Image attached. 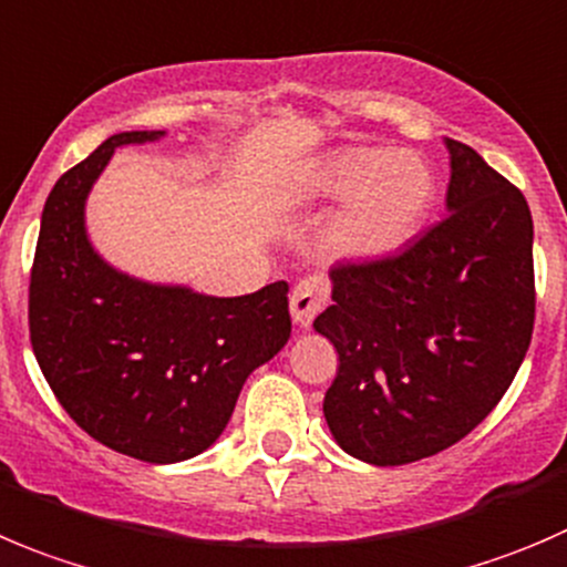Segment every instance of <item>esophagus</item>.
Masks as SVG:
<instances>
[{"mask_svg":"<svg viewBox=\"0 0 567 567\" xmlns=\"http://www.w3.org/2000/svg\"><path fill=\"white\" fill-rule=\"evenodd\" d=\"M327 279L323 277H305L296 282L293 293H290V316L299 327H310L312 318L323 310L327 305Z\"/></svg>","mask_w":567,"mask_h":567,"instance_id":"34e87169","label":"esophagus"}]
</instances>
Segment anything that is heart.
Returning a JSON list of instances; mask_svg holds the SVG:
<instances>
[{
  "instance_id": "obj_1",
  "label": "heart",
  "mask_w": 567,
  "mask_h": 567,
  "mask_svg": "<svg viewBox=\"0 0 567 567\" xmlns=\"http://www.w3.org/2000/svg\"><path fill=\"white\" fill-rule=\"evenodd\" d=\"M321 199H343L323 240L351 260H373L404 246L435 202V174L417 152L346 146L329 152L307 179Z\"/></svg>"
}]
</instances>
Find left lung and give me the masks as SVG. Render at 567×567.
<instances>
[{"instance_id": "1", "label": "left lung", "mask_w": 567, "mask_h": 567, "mask_svg": "<svg viewBox=\"0 0 567 567\" xmlns=\"http://www.w3.org/2000/svg\"><path fill=\"white\" fill-rule=\"evenodd\" d=\"M449 216L395 255L340 262L316 332L338 351L323 395L351 457L406 465L463 441L513 384L535 329L532 213L471 146L446 137Z\"/></svg>"}]
</instances>
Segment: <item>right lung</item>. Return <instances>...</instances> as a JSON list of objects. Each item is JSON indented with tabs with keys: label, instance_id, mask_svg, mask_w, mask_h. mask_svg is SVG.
<instances>
[{
	"label": "right lung",
	"instance_id": "add662e5",
	"mask_svg": "<svg viewBox=\"0 0 567 567\" xmlns=\"http://www.w3.org/2000/svg\"><path fill=\"white\" fill-rule=\"evenodd\" d=\"M163 135H110L54 183L30 274V340L52 393L93 441L155 465L210 449L249 373L290 338L288 282L218 299L96 255L85 233L93 183L118 146Z\"/></svg>",
	"mask_w": 567,
	"mask_h": 567
}]
</instances>
